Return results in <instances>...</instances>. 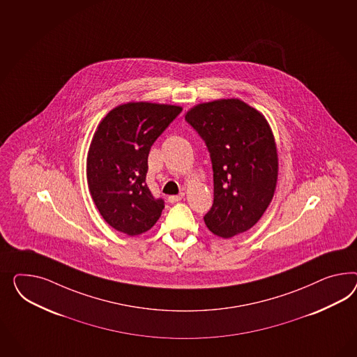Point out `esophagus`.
Segmentation results:
<instances>
[{
    "instance_id": "1",
    "label": "esophagus",
    "mask_w": 357,
    "mask_h": 357,
    "mask_svg": "<svg viewBox=\"0 0 357 357\" xmlns=\"http://www.w3.org/2000/svg\"><path fill=\"white\" fill-rule=\"evenodd\" d=\"M184 193H181V195H174V196H169L167 197V200H169V203H178V202H181L182 199H183Z\"/></svg>"
}]
</instances>
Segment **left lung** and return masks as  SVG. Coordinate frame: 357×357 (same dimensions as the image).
Here are the masks:
<instances>
[{"label":"left lung","instance_id":"left-lung-1","mask_svg":"<svg viewBox=\"0 0 357 357\" xmlns=\"http://www.w3.org/2000/svg\"><path fill=\"white\" fill-rule=\"evenodd\" d=\"M185 121L211 153L214 200L204 221L225 239L250 230L268 209L278 182V151L266 118L239 98L202 102Z\"/></svg>","mask_w":357,"mask_h":357}]
</instances>
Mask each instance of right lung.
<instances>
[{"label":"right lung","mask_w":357,"mask_h":357,"mask_svg":"<svg viewBox=\"0 0 357 357\" xmlns=\"http://www.w3.org/2000/svg\"><path fill=\"white\" fill-rule=\"evenodd\" d=\"M182 106L131 101L97 126L87 154L89 193L107 225L130 236L151 230L165 208L145 183L148 154Z\"/></svg>","instance_id":"1"}]
</instances>
